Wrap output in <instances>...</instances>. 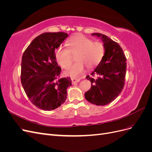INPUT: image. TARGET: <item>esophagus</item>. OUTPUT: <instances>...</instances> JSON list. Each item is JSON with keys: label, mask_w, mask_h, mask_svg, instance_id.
Here are the masks:
<instances>
[{"label": "esophagus", "mask_w": 152, "mask_h": 152, "mask_svg": "<svg viewBox=\"0 0 152 152\" xmlns=\"http://www.w3.org/2000/svg\"><path fill=\"white\" fill-rule=\"evenodd\" d=\"M80 80V79H76V78H73V79H72V84L77 83V82H79Z\"/></svg>", "instance_id": "obj_1"}]
</instances>
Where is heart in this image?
I'll return each mask as SVG.
<instances>
[{
  "mask_svg": "<svg viewBox=\"0 0 152 152\" xmlns=\"http://www.w3.org/2000/svg\"><path fill=\"white\" fill-rule=\"evenodd\" d=\"M68 48L59 47L55 53L58 63L64 69H68L72 63V55L77 54V62L66 73L71 77H77L84 72L85 66L88 69L97 66L104 56V45L86 37L78 35L67 41Z\"/></svg>",
  "mask_w": 152,
  "mask_h": 152,
  "instance_id": "obj_1",
  "label": "heart"
}]
</instances>
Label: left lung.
<instances>
[{"label": "left lung", "mask_w": 152, "mask_h": 152, "mask_svg": "<svg viewBox=\"0 0 152 152\" xmlns=\"http://www.w3.org/2000/svg\"><path fill=\"white\" fill-rule=\"evenodd\" d=\"M103 43L104 54L91 75H98L94 79L86 76L91 81V89L84 96L87 101L98 106L108 104L115 99L124 86L126 73V58L119 44L103 34L94 33Z\"/></svg>", "instance_id": "left-lung-1"}]
</instances>
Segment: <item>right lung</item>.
<instances>
[{
	"label": "right lung",
	"instance_id": "right-lung-1",
	"mask_svg": "<svg viewBox=\"0 0 152 152\" xmlns=\"http://www.w3.org/2000/svg\"><path fill=\"white\" fill-rule=\"evenodd\" d=\"M68 35L47 32L35 38L23 54L21 81L25 93L37 107L54 110L65 102L70 78L59 79L61 68L55 58L56 50Z\"/></svg>",
	"mask_w": 152,
	"mask_h": 152
}]
</instances>
